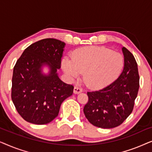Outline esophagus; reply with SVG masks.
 Segmentation results:
<instances>
[{
    "instance_id": "1",
    "label": "esophagus",
    "mask_w": 152,
    "mask_h": 152,
    "mask_svg": "<svg viewBox=\"0 0 152 152\" xmlns=\"http://www.w3.org/2000/svg\"><path fill=\"white\" fill-rule=\"evenodd\" d=\"M82 92V88L78 86H75L74 88V93L75 94H78Z\"/></svg>"
}]
</instances>
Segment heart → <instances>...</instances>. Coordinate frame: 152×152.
Returning <instances> with one entry per match:
<instances>
[{"instance_id": "obj_1", "label": "heart", "mask_w": 152, "mask_h": 152, "mask_svg": "<svg viewBox=\"0 0 152 152\" xmlns=\"http://www.w3.org/2000/svg\"><path fill=\"white\" fill-rule=\"evenodd\" d=\"M124 65L123 57L104 47L91 46L77 50L72 59L64 57L62 68L70 78L84 72L83 79L91 88H101L113 80Z\"/></svg>"}]
</instances>
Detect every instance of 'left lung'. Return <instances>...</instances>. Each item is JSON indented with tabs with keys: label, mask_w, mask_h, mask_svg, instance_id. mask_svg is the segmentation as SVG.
Here are the masks:
<instances>
[{
	"label": "left lung",
	"mask_w": 152,
	"mask_h": 152,
	"mask_svg": "<svg viewBox=\"0 0 152 152\" xmlns=\"http://www.w3.org/2000/svg\"><path fill=\"white\" fill-rule=\"evenodd\" d=\"M122 50L124 68L118 77L100 90L87 92L88 101L84 106V115L97 127H116L134 109L140 86L138 65L131 52L124 47Z\"/></svg>",
	"instance_id": "1"
}]
</instances>
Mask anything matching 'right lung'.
I'll use <instances>...</instances> for the list:
<instances>
[{
    "mask_svg": "<svg viewBox=\"0 0 152 152\" xmlns=\"http://www.w3.org/2000/svg\"><path fill=\"white\" fill-rule=\"evenodd\" d=\"M66 43L55 39L37 41L25 50L14 67L12 99L19 115L27 122L45 124L59 114L61 103L72 95L74 86L60 80ZM46 65L49 74L42 73Z\"/></svg>",
    "mask_w": 152,
    "mask_h": 152,
    "instance_id": "right-lung-1",
    "label": "right lung"
}]
</instances>
